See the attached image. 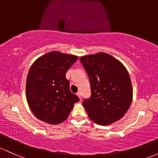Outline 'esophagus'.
I'll use <instances>...</instances> for the list:
<instances>
[{
    "mask_svg": "<svg viewBox=\"0 0 158 158\" xmlns=\"http://www.w3.org/2000/svg\"><path fill=\"white\" fill-rule=\"evenodd\" d=\"M77 96L78 97H79V100H82V93L81 92H78L77 93Z\"/></svg>",
    "mask_w": 158,
    "mask_h": 158,
    "instance_id": "1",
    "label": "esophagus"
}]
</instances>
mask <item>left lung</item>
<instances>
[{"label": "left lung", "instance_id": "obj_1", "mask_svg": "<svg viewBox=\"0 0 158 158\" xmlns=\"http://www.w3.org/2000/svg\"><path fill=\"white\" fill-rule=\"evenodd\" d=\"M79 59L90 80L92 96L82 103L89 118L101 126L118 121L132 100L133 90L127 68L119 60L104 52Z\"/></svg>", "mask_w": 158, "mask_h": 158}]
</instances>
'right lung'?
<instances>
[{
  "instance_id": "obj_1",
  "label": "right lung",
  "mask_w": 158,
  "mask_h": 158,
  "mask_svg": "<svg viewBox=\"0 0 158 158\" xmlns=\"http://www.w3.org/2000/svg\"><path fill=\"white\" fill-rule=\"evenodd\" d=\"M77 59L76 55L54 51L41 56L31 66L26 79V100L40 120L60 123L79 101L69 90L66 78V73Z\"/></svg>"
}]
</instances>
